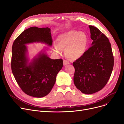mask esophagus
<instances>
[{
  "label": "esophagus",
  "mask_w": 124,
  "mask_h": 124,
  "mask_svg": "<svg viewBox=\"0 0 124 124\" xmlns=\"http://www.w3.org/2000/svg\"><path fill=\"white\" fill-rule=\"evenodd\" d=\"M70 63L69 61H67V60H64L63 61V65L64 66H66V65H67L69 64Z\"/></svg>",
  "instance_id": "obj_1"
}]
</instances>
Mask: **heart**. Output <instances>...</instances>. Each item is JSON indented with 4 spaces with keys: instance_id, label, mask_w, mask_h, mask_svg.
I'll use <instances>...</instances> for the list:
<instances>
[{
    "instance_id": "1",
    "label": "heart",
    "mask_w": 124,
    "mask_h": 124,
    "mask_svg": "<svg viewBox=\"0 0 124 124\" xmlns=\"http://www.w3.org/2000/svg\"><path fill=\"white\" fill-rule=\"evenodd\" d=\"M53 48L58 54L62 53V49H65L66 56L69 59L75 60L81 57L85 53L88 38L83 32L70 31L59 36Z\"/></svg>"
}]
</instances>
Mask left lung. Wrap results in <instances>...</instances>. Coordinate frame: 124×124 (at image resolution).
<instances>
[{
	"instance_id": "left-lung-1",
	"label": "left lung",
	"mask_w": 124,
	"mask_h": 124,
	"mask_svg": "<svg viewBox=\"0 0 124 124\" xmlns=\"http://www.w3.org/2000/svg\"><path fill=\"white\" fill-rule=\"evenodd\" d=\"M91 46L83 55L73 63V81L81 93L90 94L102 89L111 75L114 56L108 38L97 28L89 25Z\"/></svg>"
}]
</instances>
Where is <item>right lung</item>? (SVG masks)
<instances>
[{
	"mask_svg": "<svg viewBox=\"0 0 124 124\" xmlns=\"http://www.w3.org/2000/svg\"><path fill=\"white\" fill-rule=\"evenodd\" d=\"M53 40L49 28L31 27L15 40L12 47L11 70L22 90L31 96L47 95L54 86L56 76L63 67V60L52 59L42 50L31 62L25 45L42 43L49 46Z\"/></svg>",
	"mask_w": 124,
	"mask_h": 124,
	"instance_id": "right-lung-1",
	"label": "right lung"
}]
</instances>
